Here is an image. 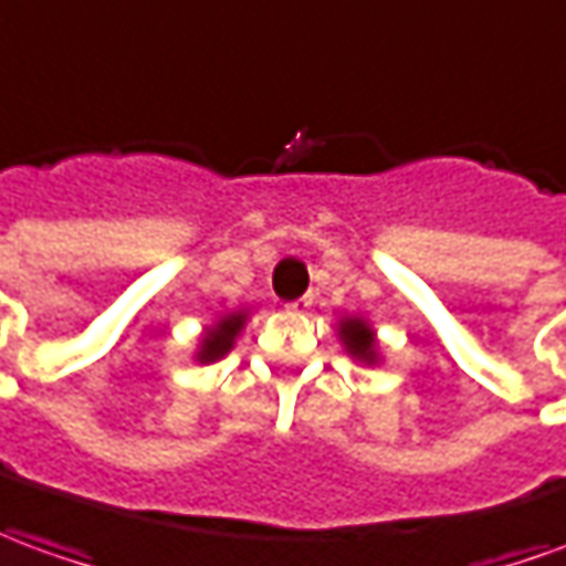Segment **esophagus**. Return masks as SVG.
<instances>
[{
  "label": "esophagus",
  "mask_w": 566,
  "mask_h": 566,
  "mask_svg": "<svg viewBox=\"0 0 566 566\" xmlns=\"http://www.w3.org/2000/svg\"><path fill=\"white\" fill-rule=\"evenodd\" d=\"M287 310L296 312V315H303V312L312 310V294L310 296H300V300H294V303H287Z\"/></svg>",
  "instance_id": "34e87169"
}]
</instances>
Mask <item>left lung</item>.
<instances>
[{
	"mask_svg": "<svg viewBox=\"0 0 566 566\" xmlns=\"http://www.w3.org/2000/svg\"><path fill=\"white\" fill-rule=\"evenodd\" d=\"M339 343L346 346L355 361H365V365H377L379 361V346L374 337V327L365 318H343L339 322Z\"/></svg>",
	"mask_w": 566,
	"mask_h": 566,
	"instance_id": "8db88e82",
	"label": "left lung"
}]
</instances>
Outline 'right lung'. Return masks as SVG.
Instances as JSON below:
<instances>
[{
  "instance_id": "right-lung-1",
  "label": "right lung",
  "mask_w": 566,
  "mask_h": 566,
  "mask_svg": "<svg viewBox=\"0 0 566 566\" xmlns=\"http://www.w3.org/2000/svg\"><path fill=\"white\" fill-rule=\"evenodd\" d=\"M244 318H248V312H229V315H223L220 322L211 324V327L201 334L196 361H201V365H211V361H220L223 355H229V349L235 346V337L242 334Z\"/></svg>"
}]
</instances>
